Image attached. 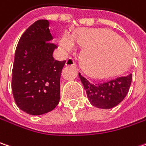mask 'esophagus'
Here are the masks:
<instances>
[{"label": "esophagus", "instance_id": "obj_1", "mask_svg": "<svg viewBox=\"0 0 146 146\" xmlns=\"http://www.w3.org/2000/svg\"><path fill=\"white\" fill-rule=\"evenodd\" d=\"M66 66H75L76 65V62L74 61V59L73 58H71V57H70L68 58L66 61V64H65Z\"/></svg>", "mask_w": 146, "mask_h": 146}]
</instances>
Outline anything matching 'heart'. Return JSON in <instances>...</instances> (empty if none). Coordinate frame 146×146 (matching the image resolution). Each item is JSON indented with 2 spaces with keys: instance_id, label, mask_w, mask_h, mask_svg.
Returning a JSON list of instances; mask_svg holds the SVG:
<instances>
[{
  "instance_id": "obj_1",
  "label": "heart",
  "mask_w": 146,
  "mask_h": 146,
  "mask_svg": "<svg viewBox=\"0 0 146 146\" xmlns=\"http://www.w3.org/2000/svg\"><path fill=\"white\" fill-rule=\"evenodd\" d=\"M79 44L84 49L80 64L84 71L94 77H104L120 72L127 66L131 49L127 42L110 30L101 29H80L70 35L65 33L60 45L71 51Z\"/></svg>"
}]
</instances>
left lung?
Segmentation results:
<instances>
[{"label":"left lung","instance_id":"1","mask_svg":"<svg viewBox=\"0 0 146 146\" xmlns=\"http://www.w3.org/2000/svg\"><path fill=\"white\" fill-rule=\"evenodd\" d=\"M92 105L103 109H108L119 104L127 96L131 84L132 74L117 77L103 83L91 84L79 73Z\"/></svg>","mask_w":146,"mask_h":146}]
</instances>
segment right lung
Masks as SVG:
<instances>
[{"label": "right lung", "mask_w": 146, "mask_h": 146, "mask_svg": "<svg viewBox=\"0 0 146 146\" xmlns=\"http://www.w3.org/2000/svg\"><path fill=\"white\" fill-rule=\"evenodd\" d=\"M47 19L29 26L19 41L12 70V92L19 108L30 115L53 110L60 100V79L66 61L55 60L57 47Z\"/></svg>", "instance_id": "add662e5"}]
</instances>
